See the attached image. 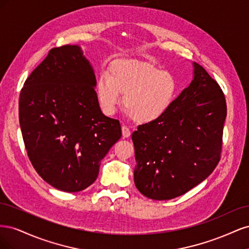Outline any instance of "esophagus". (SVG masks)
Returning <instances> with one entry per match:
<instances>
[{
    "label": "esophagus",
    "instance_id": "esophagus-1",
    "mask_svg": "<svg viewBox=\"0 0 249 249\" xmlns=\"http://www.w3.org/2000/svg\"><path fill=\"white\" fill-rule=\"evenodd\" d=\"M122 131H123V137L124 138H129L131 136V130L126 125L122 126Z\"/></svg>",
    "mask_w": 249,
    "mask_h": 249
}]
</instances>
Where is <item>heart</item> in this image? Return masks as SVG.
Segmentation results:
<instances>
[{
    "label": "heart",
    "instance_id": "obj_1",
    "mask_svg": "<svg viewBox=\"0 0 249 249\" xmlns=\"http://www.w3.org/2000/svg\"><path fill=\"white\" fill-rule=\"evenodd\" d=\"M97 101L105 114H114L124 95V107L137 124H150L162 117L175 100L178 84L167 71L139 59H118L109 76L96 81Z\"/></svg>",
    "mask_w": 249,
    "mask_h": 249
}]
</instances>
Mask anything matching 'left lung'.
Segmentation results:
<instances>
[{"label": "left lung", "mask_w": 249, "mask_h": 249, "mask_svg": "<svg viewBox=\"0 0 249 249\" xmlns=\"http://www.w3.org/2000/svg\"><path fill=\"white\" fill-rule=\"evenodd\" d=\"M194 76L165 114L133 132L134 182L144 196L167 200L205 180L220 160L227 103L220 86L193 62Z\"/></svg>", "instance_id": "1"}]
</instances>
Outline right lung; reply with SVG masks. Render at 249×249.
Listing matches in <instances>:
<instances>
[{"label":"right lung","mask_w":249,"mask_h":249,"mask_svg":"<svg viewBox=\"0 0 249 249\" xmlns=\"http://www.w3.org/2000/svg\"><path fill=\"white\" fill-rule=\"evenodd\" d=\"M95 74L79 46L49 52L20 90L19 124L37 173L58 190L79 192L99 176L101 161L122 137L103 114Z\"/></svg>","instance_id":"1"}]
</instances>
